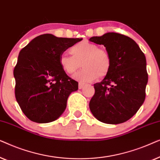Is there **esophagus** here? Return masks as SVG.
Here are the masks:
<instances>
[{
	"instance_id": "obj_1",
	"label": "esophagus",
	"mask_w": 160,
	"mask_h": 160,
	"mask_svg": "<svg viewBox=\"0 0 160 160\" xmlns=\"http://www.w3.org/2000/svg\"><path fill=\"white\" fill-rule=\"evenodd\" d=\"M86 84H85V83H82V82H79L78 83V89H82L83 87H84L85 86H86Z\"/></svg>"
}]
</instances>
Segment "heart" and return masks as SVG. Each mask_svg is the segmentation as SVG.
<instances>
[{"mask_svg":"<svg viewBox=\"0 0 160 160\" xmlns=\"http://www.w3.org/2000/svg\"><path fill=\"white\" fill-rule=\"evenodd\" d=\"M72 55L62 54L60 57V65L68 74H73L78 68L82 71L73 76L80 82H91L98 78H103L111 71L112 60L109 52L100 49L95 43L84 41L76 43L71 48Z\"/></svg>","mask_w":160,"mask_h":160,"instance_id":"obj_1","label":"heart"}]
</instances>
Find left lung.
<instances>
[{
    "label": "left lung",
    "mask_w": 160,
    "mask_h": 160,
    "mask_svg": "<svg viewBox=\"0 0 160 160\" xmlns=\"http://www.w3.org/2000/svg\"><path fill=\"white\" fill-rule=\"evenodd\" d=\"M89 41L104 45L112 60L104 79L94 84L89 108L96 119L106 124L123 123L143 103L148 82L146 60L136 42L117 32L93 36Z\"/></svg>",
    "instance_id": "left-lung-1"
}]
</instances>
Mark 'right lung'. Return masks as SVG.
<instances>
[{
    "label": "right lung",
    "instance_id": "add662e5",
    "mask_svg": "<svg viewBox=\"0 0 160 160\" xmlns=\"http://www.w3.org/2000/svg\"><path fill=\"white\" fill-rule=\"evenodd\" d=\"M82 38L37 36L19 52L14 69L15 97L26 117L37 123H48L60 117L78 82L60 65V55Z\"/></svg>",
    "mask_w": 160,
    "mask_h": 160
}]
</instances>
